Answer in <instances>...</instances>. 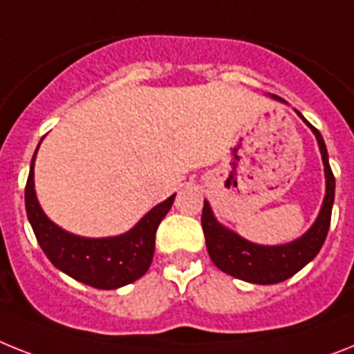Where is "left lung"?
Instances as JSON below:
<instances>
[{
	"mask_svg": "<svg viewBox=\"0 0 354 354\" xmlns=\"http://www.w3.org/2000/svg\"><path fill=\"white\" fill-rule=\"evenodd\" d=\"M273 97L284 101L277 95ZM297 113L300 115V112ZM311 130L317 136L324 160V171H326V198H324L317 223L311 226L306 235L289 242V244H284V246H259V244H253V242L221 226L213 217L209 204L204 201L201 223H203V232L206 236V248H208L209 259L221 271L235 277V279L253 282V284H277L302 270L308 262L313 261L320 248L324 246V241L329 232V224H331L335 175L329 166L328 148H326L320 131L315 127H311Z\"/></svg>",
	"mask_w": 354,
	"mask_h": 354,
	"instance_id": "8db88e82",
	"label": "left lung"
}]
</instances>
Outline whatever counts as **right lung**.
Returning a JSON list of instances; mask_svg holds the SVG:
<instances>
[{
	"mask_svg": "<svg viewBox=\"0 0 354 354\" xmlns=\"http://www.w3.org/2000/svg\"><path fill=\"white\" fill-rule=\"evenodd\" d=\"M34 159L36 153L26 179L25 206L32 230L48 261L72 279L97 289H118L141 279L153 259L157 227L170 212L175 195L157 204L124 235L84 239L61 230L43 213L34 192Z\"/></svg>",
	"mask_w": 354,
	"mask_h": 354,
	"instance_id": "obj_1",
	"label": "right lung"
}]
</instances>
